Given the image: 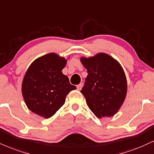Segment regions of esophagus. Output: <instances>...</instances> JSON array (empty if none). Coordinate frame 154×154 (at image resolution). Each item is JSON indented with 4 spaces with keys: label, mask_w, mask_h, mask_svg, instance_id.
I'll return each instance as SVG.
<instances>
[{
    "label": "esophagus",
    "mask_w": 154,
    "mask_h": 154,
    "mask_svg": "<svg viewBox=\"0 0 154 154\" xmlns=\"http://www.w3.org/2000/svg\"><path fill=\"white\" fill-rule=\"evenodd\" d=\"M82 86H83L82 83H80V84H79V85H77V90H80L81 89H82Z\"/></svg>",
    "instance_id": "esophagus-1"
}]
</instances>
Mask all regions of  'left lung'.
<instances>
[{"mask_svg": "<svg viewBox=\"0 0 154 154\" xmlns=\"http://www.w3.org/2000/svg\"><path fill=\"white\" fill-rule=\"evenodd\" d=\"M88 70L81 92L96 117L114 116L123 105L127 93V80L120 64L110 55L99 53L80 59Z\"/></svg>", "mask_w": 154, "mask_h": 154, "instance_id": "1", "label": "left lung"}]
</instances>
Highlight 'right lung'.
Wrapping results in <instances>:
<instances>
[{
	"label": "right lung",
	"mask_w": 154,
	"mask_h": 154,
	"mask_svg": "<svg viewBox=\"0 0 154 154\" xmlns=\"http://www.w3.org/2000/svg\"><path fill=\"white\" fill-rule=\"evenodd\" d=\"M64 57L49 53L36 59L26 72L22 95L28 108L36 115L49 118L65 103L66 95L76 87L69 83L62 70Z\"/></svg>",
	"instance_id": "add662e5"
}]
</instances>
